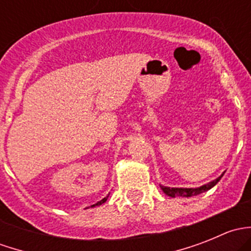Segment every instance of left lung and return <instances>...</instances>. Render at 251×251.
Segmentation results:
<instances>
[{"mask_svg": "<svg viewBox=\"0 0 251 251\" xmlns=\"http://www.w3.org/2000/svg\"><path fill=\"white\" fill-rule=\"evenodd\" d=\"M222 176H224V175L217 177L216 179H214V181L210 182V183L199 187V188H170V187H164V186H160V188L163 189V192L166 194V196L173 197V198H175V197H184V198H188V197H193V196H197V194L203 193V192L209 191L210 188H212V187H214L215 184L221 179Z\"/></svg>", "mask_w": 251, "mask_h": 251, "instance_id": "1", "label": "left lung"}]
</instances>
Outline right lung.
<instances>
[{
	"label": "right lung",
	"instance_id": "right-lung-1",
	"mask_svg": "<svg viewBox=\"0 0 251 251\" xmlns=\"http://www.w3.org/2000/svg\"><path fill=\"white\" fill-rule=\"evenodd\" d=\"M108 197H109V196H107V197H105V198H103L102 201H98V203H96L95 205H100V204L105 203V201H107V199H108ZM95 205H93V206H95Z\"/></svg>",
	"mask_w": 251,
	"mask_h": 251
}]
</instances>
